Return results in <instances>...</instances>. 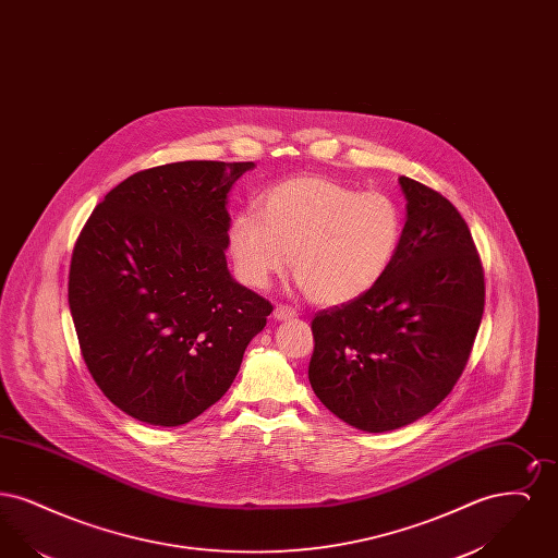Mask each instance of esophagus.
Returning a JSON list of instances; mask_svg holds the SVG:
<instances>
[{
    "label": "esophagus",
    "mask_w": 558,
    "mask_h": 558,
    "mask_svg": "<svg viewBox=\"0 0 558 558\" xmlns=\"http://www.w3.org/2000/svg\"><path fill=\"white\" fill-rule=\"evenodd\" d=\"M296 316V312L291 310V307H284V305H278L276 310H274V319L276 322H284V319H291Z\"/></svg>",
    "instance_id": "obj_1"
}]
</instances>
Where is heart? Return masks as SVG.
<instances>
[{
  "label": "heart",
  "instance_id": "obj_1",
  "mask_svg": "<svg viewBox=\"0 0 558 558\" xmlns=\"http://www.w3.org/2000/svg\"><path fill=\"white\" fill-rule=\"evenodd\" d=\"M401 230V211L391 196L303 175L271 187L262 198V213L234 215L228 246L246 287L264 289L291 257L292 274L314 303L341 305L385 276Z\"/></svg>",
  "mask_w": 558,
  "mask_h": 558
}]
</instances>
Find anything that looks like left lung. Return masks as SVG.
Returning a JSON list of instances; mask_svg holds the SVG:
<instances>
[{
    "instance_id": "8db88e82",
    "label": "left lung",
    "mask_w": 558,
    "mask_h": 558,
    "mask_svg": "<svg viewBox=\"0 0 558 558\" xmlns=\"http://www.w3.org/2000/svg\"><path fill=\"white\" fill-rule=\"evenodd\" d=\"M405 226L385 276L312 322L310 383L319 401L366 433L396 430L448 398L483 316L475 242L448 198L405 175Z\"/></svg>"
}]
</instances>
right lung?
<instances>
[{
    "instance_id": "add662e5",
    "label": "right lung",
    "mask_w": 558,
    "mask_h": 558,
    "mask_svg": "<svg viewBox=\"0 0 558 558\" xmlns=\"http://www.w3.org/2000/svg\"><path fill=\"white\" fill-rule=\"evenodd\" d=\"M255 162L182 160L112 187L81 230L69 307L87 371L119 410L194 421L234 383L271 305L228 269V194Z\"/></svg>"
}]
</instances>
